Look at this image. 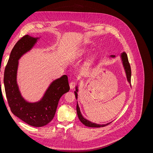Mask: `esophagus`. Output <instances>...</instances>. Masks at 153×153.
<instances>
[{
    "instance_id": "esophagus-1",
    "label": "esophagus",
    "mask_w": 153,
    "mask_h": 153,
    "mask_svg": "<svg viewBox=\"0 0 153 153\" xmlns=\"http://www.w3.org/2000/svg\"><path fill=\"white\" fill-rule=\"evenodd\" d=\"M75 86H76L75 82H70V84H69V87H70L71 89H73L75 87Z\"/></svg>"
}]
</instances>
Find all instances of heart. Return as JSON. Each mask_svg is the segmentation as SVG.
I'll return each mask as SVG.
<instances>
[{"instance_id":"1","label":"heart","mask_w":153,"mask_h":153,"mask_svg":"<svg viewBox=\"0 0 153 153\" xmlns=\"http://www.w3.org/2000/svg\"><path fill=\"white\" fill-rule=\"evenodd\" d=\"M87 53H88V52L86 50H83L82 52L80 53V55L81 56H82V55H86Z\"/></svg>"}]
</instances>
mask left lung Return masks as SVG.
<instances>
[{"label": "left lung", "mask_w": 153, "mask_h": 153, "mask_svg": "<svg viewBox=\"0 0 153 153\" xmlns=\"http://www.w3.org/2000/svg\"><path fill=\"white\" fill-rule=\"evenodd\" d=\"M110 57H114L115 55H111ZM121 59H122L123 66H124V69H125V72H126V74L127 80H128V82L131 85V67H130V65H129V61H128V56H127V54L126 53V52H123L121 54ZM77 92H78V87H76V91H75V97H76V100H77V98H78ZM76 112H77L78 119H80V121H81V123L84 124L85 126H88V127L100 128V127L105 126H106V125H108V124L111 123H108L105 124H98L93 123H92V122H91L89 121H88V120L85 119L84 117L82 116V114L80 112L79 106H78V103H77V105H76Z\"/></svg>", "instance_id": "left-lung-1"}]
</instances>
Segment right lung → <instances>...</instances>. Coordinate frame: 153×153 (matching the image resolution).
<instances>
[{"mask_svg": "<svg viewBox=\"0 0 153 153\" xmlns=\"http://www.w3.org/2000/svg\"><path fill=\"white\" fill-rule=\"evenodd\" d=\"M38 39L25 35L18 41L5 68L4 84L12 113L32 126L41 127L53 119L59 101L69 91V85L68 76L64 75L51 83L42 99L38 102H27L22 96L16 82L18 60L34 47Z\"/></svg>", "mask_w": 153, "mask_h": 153, "instance_id": "right-lung-1", "label": "right lung"}]
</instances>
